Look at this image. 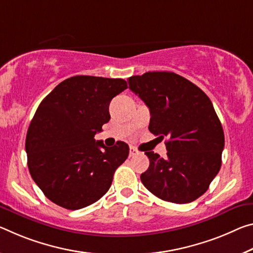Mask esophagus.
<instances>
[{
    "label": "esophagus",
    "instance_id": "esophagus-1",
    "mask_svg": "<svg viewBox=\"0 0 253 253\" xmlns=\"http://www.w3.org/2000/svg\"><path fill=\"white\" fill-rule=\"evenodd\" d=\"M138 154H139V152H138L137 150H136L135 147L131 146V147L129 148V156H130V158H133V156H136V155H138Z\"/></svg>",
    "mask_w": 253,
    "mask_h": 253
}]
</instances>
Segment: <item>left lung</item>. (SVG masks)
Listing matches in <instances>:
<instances>
[{
    "label": "left lung",
    "instance_id": "obj_1",
    "mask_svg": "<svg viewBox=\"0 0 253 253\" xmlns=\"http://www.w3.org/2000/svg\"><path fill=\"white\" fill-rule=\"evenodd\" d=\"M150 109L151 133L168 137L167 158L145 152L144 186L160 199L187 204L205 194L222 164L224 131L205 92L173 72H147L128 79Z\"/></svg>",
    "mask_w": 253,
    "mask_h": 253
}]
</instances>
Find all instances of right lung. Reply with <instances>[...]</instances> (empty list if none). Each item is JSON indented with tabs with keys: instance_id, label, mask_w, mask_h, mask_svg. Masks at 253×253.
<instances>
[{
	"instance_id": "add662e5",
	"label": "right lung",
	"mask_w": 253,
	"mask_h": 253,
	"mask_svg": "<svg viewBox=\"0 0 253 253\" xmlns=\"http://www.w3.org/2000/svg\"><path fill=\"white\" fill-rule=\"evenodd\" d=\"M127 89L123 79L76 75L40 102L28 128L26 152L34 181L56 205L76 211L109 190L129 146L107 147L94 135L109 122L112 98Z\"/></svg>"
}]
</instances>
